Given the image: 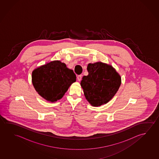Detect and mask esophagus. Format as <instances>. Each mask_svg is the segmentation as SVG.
I'll return each instance as SVG.
<instances>
[{"mask_svg": "<svg viewBox=\"0 0 159 159\" xmlns=\"http://www.w3.org/2000/svg\"><path fill=\"white\" fill-rule=\"evenodd\" d=\"M82 75H78V76H77V80H78V81H81V80H82Z\"/></svg>", "mask_w": 159, "mask_h": 159, "instance_id": "obj_1", "label": "esophagus"}]
</instances>
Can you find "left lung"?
Masks as SVG:
<instances>
[{
    "label": "left lung",
    "instance_id": "8db88e82",
    "mask_svg": "<svg viewBox=\"0 0 159 159\" xmlns=\"http://www.w3.org/2000/svg\"><path fill=\"white\" fill-rule=\"evenodd\" d=\"M88 75L81 82L84 95L91 106L99 107L111 101L121 85V77L112 66L97 62L87 66Z\"/></svg>",
    "mask_w": 159,
    "mask_h": 159
}]
</instances>
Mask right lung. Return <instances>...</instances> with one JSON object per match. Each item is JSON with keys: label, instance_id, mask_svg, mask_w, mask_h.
Returning a JSON list of instances; mask_svg holds the SVG:
<instances>
[{"label": "right lung", "instance_id": "add662e5", "mask_svg": "<svg viewBox=\"0 0 159 159\" xmlns=\"http://www.w3.org/2000/svg\"><path fill=\"white\" fill-rule=\"evenodd\" d=\"M76 75L60 61H53L35 68L32 72V83L43 98L55 102L62 98L72 83Z\"/></svg>", "mask_w": 159, "mask_h": 159}]
</instances>
